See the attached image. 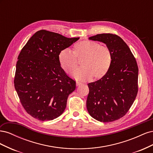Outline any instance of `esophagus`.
<instances>
[{"mask_svg":"<svg viewBox=\"0 0 153 153\" xmlns=\"http://www.w3.org/2000/svg\"><path fill=\"white\" fill-rule=\"evenodd\" d=\"M82 84L81 82H76V86H79V85H82Z\"/></svg>","mask_w":153,"mask_h":153,"instance_id":"esophagus-1","label":"esophagus"}]
</instances>
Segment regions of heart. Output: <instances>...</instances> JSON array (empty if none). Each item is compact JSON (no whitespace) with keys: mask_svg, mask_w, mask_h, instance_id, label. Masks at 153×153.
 <instances>
[{"mask_svg":"<svg viewBox=\"0 0 153 153\" xmlns=\"http://www.w3.org/2000/svg\"><path fill=\"white\" fill-rule=\"evenodd\" d=\"M84 56L81 68L75 70L77 63L76 57ZM59 61L61 68L67 73L79 80H90L103 76L108 70L111 63V53L105 46L92 41H82L74 46L73 53L70 49L65 48L59 55Z\"/></svg>","mask_w":153,"mask_h":153,"instance_id":"b5f03b06","label":"heart"}]
</instances>
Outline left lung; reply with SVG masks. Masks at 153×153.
<instances>
[{
	"instance_id": "left-lung-1",
	"label": "left lung",
	"mask_w": 153,
	"mask_h": 153,
	"mask_svg": "<svg viewBox=\"0 0 153 153\" xmlns=\"http://www.w3.org/2000/svg\"><path fill=\"white\" fill-rule=\"evenodd\" d=\"M89 39L106 45L111 53V63L101 79L88 84L87 111L98 121H116L128 112L136 98L138 75L136 60L126 43L117 35L100 34Z\"/></svg>"
}]
</instances>
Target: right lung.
<instances>
[{
	"label": "right lung",
	"instance_id": "1",
	"mask_svg": "<svg viewBox=\"0 0 153 153\" xmlns=\"http://www.w3.org/2000/svg\"><path fill=\"white\" fill-rule=\"evenodd\" d=\"M79 38L41 30L22 49L14 84L22 106L32 117L50 121L64 112L76 82L61 68L59 55Z\"/></svg>",
	"mask_w": 153,
	"mask_h": 153
}]
</instances>
